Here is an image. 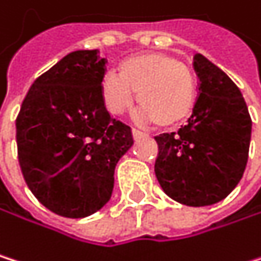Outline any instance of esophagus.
Instances as JSON below:
<instances>
[{
  "instance_id": "obj_1",
  "label": "esophagus",
  "mask_w": 261,
  "mask_h": 261,
  "mask_svg": "<svg viewBox=\"0 0 261 261\" xmlns=\"http://www.w3.org/2000/svg\"><path fill=\"white\" fill-rule=\"evenodd\" d=\"M147 136H148L147 133L141 132V129H138V128H133V138L135 139H141V138H147Z\"/></svg>"
}]
</instances>
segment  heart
Segmentation results:
<instances>
[{
    "label": "heart",
    "instance_id": "b5f03b06",
    "mask_svg": "<svg viewBox=\"0 0 261 261\" xmlns=\"http://www.w3.org/2000/svg\"><path fill=\"white\" fill-rule=\"evenodd\" d=\"M102 102L111 114L132 110L135 92L139 117L158 128H175L195 110L198 85L192 69L170 54H144L128 59L117 74L102 82Z\"/></svg>",
    "mask_w": 261,
    "mask_h": 261
}]
</instances>
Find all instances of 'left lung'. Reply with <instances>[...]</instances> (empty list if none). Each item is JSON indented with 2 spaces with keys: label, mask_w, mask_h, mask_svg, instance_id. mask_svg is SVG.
I'll return each mask as SVG.
<instances>
[{
  "label": "left lung",
  "mask_w": 261,
  "mask_h": 261,
  "mask_svg": "<svg viewBox=\"0 0 261 261\" xmlns=\"http://www.w3.org/2000/svg\"><path fill=\"white\" fill-rule=\"evenodd\" d=\"M199 96L189 123L154 138V173L172 199L192 207L224 199L245 173L252 120L238 86L204 55L193 57Z\"/></svg>",
  "instance_id": "8db88e82"
}]
</instances>
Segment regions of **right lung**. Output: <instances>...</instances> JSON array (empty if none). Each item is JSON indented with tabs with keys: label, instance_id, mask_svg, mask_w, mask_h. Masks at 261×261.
<instances>
[{
	"label": "right lung",
	"instance_id": "1",
	"mask_svg": "<svg viewBox=\"0 0 261 261\" xmlns=\"http://www.w3.org/2000/svg\"><path fill=\"white\" fill-rule=\"evenodd\" d=\"M105 65L97 49L68 54L32 83L16 116L24 181L60 217L100 211L113 193L116 164L133 145L132 128L103 107Z\"/></svg>",
	"mask_w": 261,
	"mask_h": 261
}]
</instances>
